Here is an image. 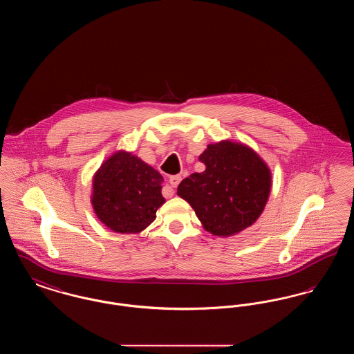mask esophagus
I'll use <instances>...</instances> for the list:
<instances>
[{"instance_id":"esophagus-1","label":"esophagus","mask_w":354,"mask_h":354,"mask_svg":"<svg viewBox=\"0 0 354 354\" xmlns=\"http://www.w3.org/2000/svg\"><path fill=\"white\" fill-rule=\"evenodd\" d=\"M180 180H182V176L180 175H174V176H169V185L171 187H178V185L180 183ZM174 195V189H171L169 191V196H172Z\"/></svg>"}]
</instances>
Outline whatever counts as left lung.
Wrapping results in <instances>:
<instances>
[{
	"label": "left lung",
	"mask_w": 354,
	"mask_h": 354,
	"mask_svg": "<svg viewBox=\"0 0 354 354\" xmlns=\"http://www.w3.org/2000/svg\"><path fill=\"white\" fill-rule=\"evenodd\" d=\"M203 172L178 185V195L194 208L203 228L215 236L236 235L251 227L270 198L268 165L247 145L220 140L199 156Z\"/></svg>",
	"instance_id": "1"
}]
</instances>
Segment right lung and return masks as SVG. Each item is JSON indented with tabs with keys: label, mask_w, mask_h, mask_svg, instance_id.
I'll use <instances>...</instances> for the list:
<instances>
[{
	"label": "right lung",
	"mask_w": 354,
	"mask_h": 354,
	"mask_svg": "<svg viewBox=\"0 0 354 354\" xmlns=\"http://www.w3.org/2000/svg\"><path fill=\"white\" fill-rule=\"evenodd\" d=\"M163 176L131 152H114L93 176L91 204L97 218L118 234H139L166 202Z\"/></svg>",
	"instance_id": "obj_1"
}]
</instances>
